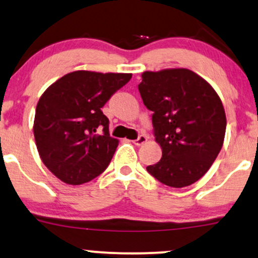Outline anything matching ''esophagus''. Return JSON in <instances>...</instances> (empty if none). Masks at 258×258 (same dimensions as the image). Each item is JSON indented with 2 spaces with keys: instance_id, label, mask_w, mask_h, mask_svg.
<instances>
[{
  "instance_id": "obj_1",
  "label": "esophagus",
  "mask_w": 258,
  "mask_h": 258,
  "mask_svg": "<svg viewBox=\"0 0 258 258\" xmlns=\"http://www.w3.org/2000/svg\"><path fill=\"white\" fill-rule=\"evenodd\" d=\"M147 139H148V136L147 135H139V138L136 139V140H134V144L136 145V146H141V145H144L145 142L147 141Z\"/></svg>"
}]
</instances>
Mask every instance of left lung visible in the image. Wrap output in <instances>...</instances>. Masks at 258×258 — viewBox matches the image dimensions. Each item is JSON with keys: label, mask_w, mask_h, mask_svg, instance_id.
I'll return each mask as SVG.
<instances>
[{"label": "left lung", "mask_w": 258, "mask_h": 258, "mask_svg": "<svg viewBox=\"0 0 258 258\" xmlns=\"http://www.w3.org/2000/svg\"><path fill=\"white\" fill-rule=\"evenodd\" d=\"M139 92L153 112V135L163 150L147 171L175 188L195 183L213 165L225 140L226 113L219 95L187 69L144 72Z\"/></svg>", "instance_id": "8db88e82"}]
</instances>
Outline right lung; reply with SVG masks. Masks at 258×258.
<instances>
[{
    "label": "right lung",
    "instance_id": "obj_1",
    "mask_svg": "<svg viewBox=\"0 0 258 258\" xmlns=\"http://www.w3.org/2000/svg\"><path fill=\"white\" fill-rule=\"evenodd\" d=\"M132 78L130 74L75 71L43 93L33 134L43 164L62 182L92 181L110 164L118 140L101 108Z\"/></svg>",
    "mask_w": 258,
    "mask_h": 258
}]
</instances>
